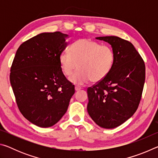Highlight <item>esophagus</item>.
<instances>
[{
  "instance_id": "obj_1",
  "label": "esophagus",
  "mask_w": 158,
  "mask_h": 158,
  "mask_svg": "<svg viewBox=\"0 0 158 158\" xmlns=\"http://www.w3.org/2000/svg\"><path fill=\"white\" fill-rule=\"evenodd\" d=\"M81 88L80 87V86H79V85H76V86H75V90H76V91H78V90H81Z\"/></svg>"
}]
</instances>
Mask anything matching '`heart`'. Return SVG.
Wrapping results in <instances>:
<instances>
[{
	"label": "heart",
	"instance_id": "heart-1",
	"mask_svg": "<svg viewBox=\"0 0 158 158\" xmlns=\"http://www.w3.org/2000/svg\"><path fill=\"white\" fill-rule=\"evenodd\" d=\"M115 53L110 47L101 45L90 39L82 38L74 42L69 53L59 56V63L63 74L69 76L79 68L69 79L79 84L90 80L98 82L108 75L113 68Z\"/></svg>",
	"mask_w": 158,
	"mask_h": 158
}]
</instances>
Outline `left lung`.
<instances>
[{"mask_svg": "<svg viewBox=\"0 0 158 158\" xmlns=\"http://www.w3.org/2000/svg\"><path fill=\"white\" fill-rule=\"evenodd\" d=\"M96 39L111 45L115 61L105 79L88 88L87 111L99 126L112 129L123 123L137 111L145 82V63L129 41L116 36Z\"/></svg>", "mask_w": 158, "mask_h": 158, "instance_id": "1", "label": "left lung"}]
</instances>
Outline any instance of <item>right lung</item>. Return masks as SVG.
<instances>
[{
	"mask_svg": "<svg viewBox=\"0 0 158 158\" xmlns=\"http://www.w3.org/2000/svg\"><path fill=\"white\" fill-rule=\"evenodd\" d=\"M68 36L59 31L37 35L20 45L13 60L10 79L16 102L37 126L48 127L59 121L75 92L59 63Z\"/></svg>",
	"mask_w": 158,
	"mask_h": 158,
	"instance_id": "obj_1",
	"label": "right lung"
}]
</instances>
